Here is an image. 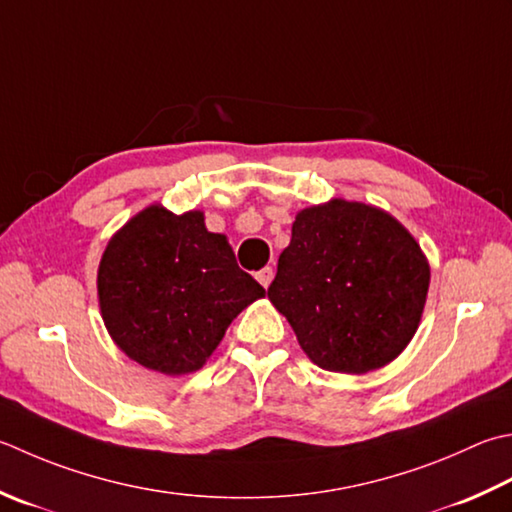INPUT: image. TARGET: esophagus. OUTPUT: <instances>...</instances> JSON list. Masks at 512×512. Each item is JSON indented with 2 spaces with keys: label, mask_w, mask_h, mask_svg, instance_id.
Instances as JSON below:
<instances>
[{
  "label": "esophagus",
  "mask_w": 512,
  "mask_h": 512,
  "mask_svg": "<svg viewBox=\"0 0 512 512\" xmlns=\"http://www.w3.org/2000/svg\"><path fill=\"white\" fill-rule=\"evenodd\" d=\"M273 277H275L273 268L266 266V268H262V270H259V273H257V282L262 284L264 288H268V286H270V282H273Z\"/></svg>",
  "instance_id": "34e87169"
}]
</instances>
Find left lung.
Masks as SVG:
<instances>
[{"instance_id": "left-lung-1", "label": "left lung", "mask_w": 512, "mask_h": 512, "mask_svg": "<svg viewBox=\"0 0 512 512\" xmlns=\"http://www.w3.org/2000/svg\"><path fill=\"white\" fill-rule=\"evenodd\" d=\"M430 266L386 210L333 199L297 213L268 299L319 368L362 375L413 339Z\"/></svg>"}]
</instances>
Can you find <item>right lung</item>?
Segmentation results:
<instances>
[{
  "label": "right lung",
  "mask_w": 512,
  "mask_h": 512,
  "mask_svg": "<svg viewBox=\"0 0 512 512\" xmlns=\"http://www.w3.org/2000/svg\"><path fill=\"white\" fill-rule=\"evenodd\" d=\"M266 290L237 266L202 210L148 206L110 239L97 270L104 324L124 353L164 375L206 364L230 322Z\"/></svg>",
  "instance_id": "add662e5"
}]
</instances>
